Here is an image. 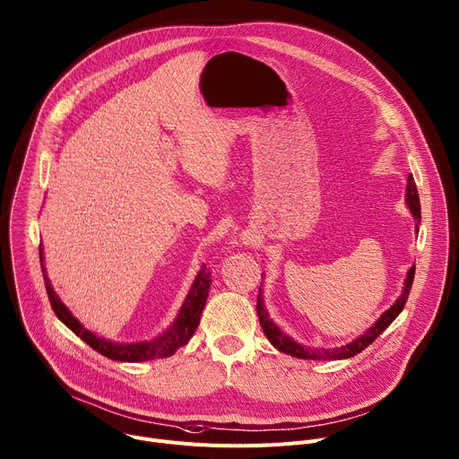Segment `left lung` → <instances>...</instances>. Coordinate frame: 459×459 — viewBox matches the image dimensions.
<instances>
[{
  "label": "left lung",
  "mask_w": 459,
  "mask_h": 459,
  "mask_svg": "<svg viewBox=\"0 0 459 459\" xmlns=\"http://www.w3.org/2000/svg\"><path fill=\"white\" fill-rule=\"evenodd\" d=\"M404 201L406 206L410 208V212L415 220V234H420V225H421V204H420V195H418V188H415L413 178L408 176L406 179V194H404ZM413 274H415V265H411L406 273L404 283H403V290L401 295L397 297V300L394 302V306H390L381 316L379 320H375L373 325H369L362 335H359L357 339H353L351 342L339 346V348H307L302 346L300 342H297L295 339H290L285 331H281L274 320L269 316L265 304H264V289L260 287V293H258V300H256V311L260 316V325L265 333V337L271 341V344L281 351L287 353L290 357H297V359H306V360H342V359H350L357 353H360L362 350H366L375 339H377L381 333L399 316V313L403 311L408 295H410V287L413 283Z\"/></svg>",
  "instance_id": "left-lung-1"
}]
</instances>
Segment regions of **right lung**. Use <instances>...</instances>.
Masks as SVG:
<instances>
[{
    "instance_id": "1",
    "label": "right lung",
    "mask_w": 459,
    "mask_h": 459,
    "mask_svg": "<svg viewBox=\"0 0 459 459\" xmlns=\"http://www.w3.org/2000/svg\"><path fill=\"white\" fill-rule=\"evenodd\" d=\"M44 260H46L44 248H41V245H39L41 273H44L48 297H49L55 315L60 318V322H64L74 333L76 337H80L86 344H90L95 351H99L100 355H104L111 360H120V362H144V360H153V359H164V357L174 355L181 346L188 344V341L194 335V331L199 325V318L204 309L208 290H211V283H212L211 273H208L206 267L203 265L194 278V283L188 290V295H186L176 320L169 327H166V331H162L160 335H157L155 339H150V341L115 342V341L97 335V333L88 329L69 311V307L56 295V290L51 285V280L48 278Z\"/></svg>"
}]
</instances>
